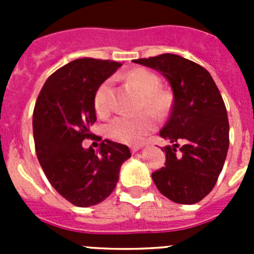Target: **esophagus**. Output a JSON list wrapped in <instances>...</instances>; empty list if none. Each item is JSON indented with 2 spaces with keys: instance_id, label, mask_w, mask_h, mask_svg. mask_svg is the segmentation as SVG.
<instances>
[{
  "instance_id": "obj_1",
  "label": "esophagus",
  "mask_w": 254,
  "mask_h": 254,
  "mask_svg": "<svg viewBox=\"0 0 254 254\" xmlns=\"http://www.w3.org/2000/svg\"><path fill=\"white\" fill-rule=\"evenodd\" d=\"M142 147V145H133V146H131V151L132 152H137L138 150Z\"/></svg>"
}]
</instances>
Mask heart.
Wrapping results in <instances>:
<instances>
[{
  "instance_id": "b5f03b06",
  "label": "heart",
  "mask_w": 254,
  "mask_h": 254,
  "mask_svg": "<svg viewBox=\"0 0 254 254\" xmlns=\"http://www.w3.org/2000/svg\"><path fill=\"white\" fill-rule=\"evenodd\" d=\"M126 81L142 94L140 109L154 116H163L169 108L170 98L160 89V78L146 68H134L126 73ZM112 81L105 80L99 85L94 95V108L96 113L103 116L111 109ZM154 129V121L149 114L138 117H116L107 127L108 136L122 143H137Z\"/></svg>"
}]
</instances>
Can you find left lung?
Wrapping results in <instances>:
<instances>
[{"label": "left lung", "mask_w": 254, "mask_h": 254, "mask_svg": "<svg viewBox=\"0 0 254 254\" xmlns=\"http://www.w3.org/2000/svg\"><path fill=\"white\" fill-rule=\"evenodd\" d=\"M133 62L160 72L174 96L169 120L160 131L173 145L164 149L165 167L152 173V181L173 202H199L216 185L229 149L228 113L219 89L207 69L178 55ZM181 139L185 145L177 153Z\"/></svg>", "instance_id": "1"}]
</instances>
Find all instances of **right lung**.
Wrapping results in <instances>:
<instances>
[{
    "label": "right lung",
    "instance_id": "add662e5",
    "mask_svg": "<svg viewBox=\"0 0 254 254\" xmlns=\"http://www.w3.org/2000/svg\"><path fill=\"white\" fill-rule=\"evenodd\" d=\"M121 66L94 58L72 61L47 78L35 103L33 133L40 167L52 187L78 207L104 201L131 158L126 145L109 140L98 151L82 147L96 121V89Z\"/></svg>",
    "mask_w": 254,
    "mask_h": 254
}]
</instances>
